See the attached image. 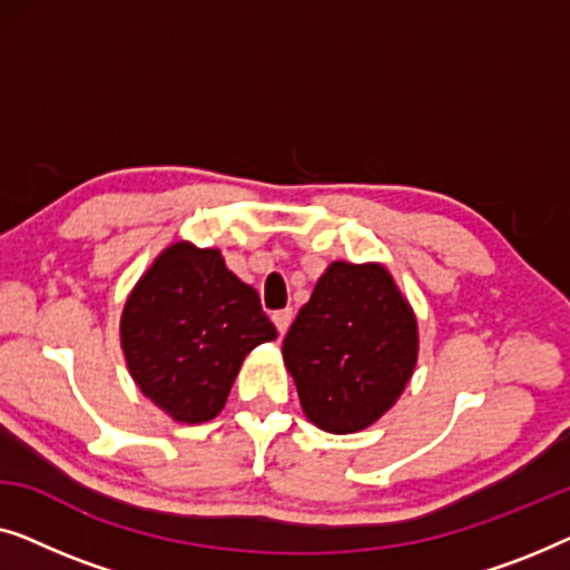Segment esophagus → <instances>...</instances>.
Returning a JSON list of instances; mask_svg holds the SVG:
<instances>
[{
	"label": "esophagus",
	"mask_w": 570,
	"mask_h": 570,
	"mask_svg": "<svg viewBox=\"0 0 570 570\" xmlns=\"http://www.w3.org/2000/svg\"><path fill=\"white\" fill-rule=\"evenodd\" d=\"M272 322H275V326H277V332H279V334H285V332H287V326H291V322H293V308L275 311V314H272Z\"/></svg>",
	"instance_id": "1"
}]
</instances>
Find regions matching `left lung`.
<instances>
[{"instance_id": "obj_1", "label": "left lung", "mask_w": 570, "mask_h": 570, "mask_svg": "<svg viewBox=\"0 0 570 570\" xmlns=\"http://www.w3.org/2000/svg\"><path fill=\"white\" fill-rule=\"evenodd\" d=\"M417 316L379 262H332L283 342L285 368L316 428H371L400 400L417 365Z\"/></svg>"}]
</instances>
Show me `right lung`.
Wrapping results in <instances>:
<instances>
[{
	"mask_svg": "<svg viewBox=\"0 0 570 570\" xmlns=\"http://www.w3.org/2000/svg\"><path fill=\"white\" fill-rule=\"evenodd\" d=\"M119 334L139 392L176 423L199 425L220 415L246 355L277 330L220 248L176 240L131 287Z\"/></svg>",
	"mask_w": 570,
	"mask_h": 570,
	"instance_id": "1",
	"label": "right lung"
}]
</instances>
